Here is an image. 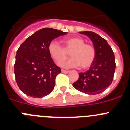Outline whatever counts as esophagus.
Segmentation results:
<instances>
[{
	"label": "esophagus",
	"mask_w": 130,
	"mask_h": 130,
	"mask_svg": "<svg viewBox=\"0 0 130 130\" xmlns=\"http://www.w3.org/2000/svg\"><path fill=\"white\" fill-rule=\"evenodd\" d=\"M62 73H68L69 72V71L68 70H62Z\"/></svg>",
	"instance_id": "esophagus-1"
}]
</instances>
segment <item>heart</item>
<instances>
[{
	"instance_id": "obj_1",
	"label": "heart",
	"mask_w": 130,
	"mask_h": 130,
	"mask_svg": "<svg viewBox=\"0 0 130 130\" xmlns=\"http://www.w3.org/2000/svg\"><path fill=\"white\" fill-rule=\"evenodd\" d=\"M64 47L57 41H51L48 45V51L51 58L60 62L66 58L70 52L72 57L66 61L60 63L64 68H76L81 66L83 69L90 67L94 62L96 49L92 45L85 43L81 37L68 38L64 40Z\"/></svg>"
}]
</instances>
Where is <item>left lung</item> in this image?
<instances>
[{
    "mask_svg": "<svg viewBox=\"0 0 130 130\" xmlns=\"http://www.w3.org/2000/svg\"><path fill=\"white\" fill-rule=\"evenodd\" d=\"M90 38L96 49L94 62L88 70L79 73V79L73 83V87L87 94L102 93L111 85L115 70V55L106 40L96 33L89 31L79 32Z\"/></svg>",
    "mask_w": 130,
    "mask_h": 130,
    "instance_id": "left-lung-1",
    "label": "left lung"
}]
</instances>
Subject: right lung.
I'll return each instance as SVG.
<instances>
[{"instance_id":"obj_1","label":"right lung","mask_w":130,"mask_h":130,"mask_svg":"<svg viewBox=\"0 0 130 130\" xmlns=\"http://www.w3.org/2000/svg\"><path fill=\"white\" fill-rule=\"evenodd\" d=\"M66 32L53 28L39 30L21 43L16 53L14 73L18 86L24 94L42 98L54 89L55 78L61 69L48 51L49 43Z\"/></svg>"}]
</instances>
